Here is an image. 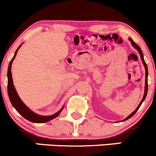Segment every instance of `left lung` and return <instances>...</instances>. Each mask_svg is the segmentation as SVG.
Segmentation results:
<instances>
[{"instance_id": "1", "label": "left lung", "mask_w": 156, "mask_h": 156, "mask_svg": "<svg viewBox=\"0 0 156 156\" xmlns=\"http://www.w3.org/2000/svg\"><path fill=\"white\" fill-rule=\"evenodd\" d=\"M129 40H130V41L131 42V44L133 45V48H136V50H138V52H139L140 55L141 60H142L143 63H144V67H145V69H146V84H145V91H144V97H143L142 100H141L139 106H137V108H136V109L134 110V112H132L131 114H130V115L128 116V117H127L126 119H124L123 121H126V120H127V119H130V118H131L132 116H133V115H134L135 113H136V112H137V110L139 109V108H140V106H141V104H142V103H143V102H144V100H145L146 97V94H147V91H148V79H147V78H148V69H147V65H146V63L145 60H144V53H143V52H142V50H141L140 48V47L138 46V45L136 44L135 43V42L133 41L132 40L131 38H129Z\"/></svg>"}]
</instances>
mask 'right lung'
Listing matches in <instances>:
<instances>
[{"instance_id":"right-lung-1","label":"right lung","mask_w":156,"mask_h":156,"mask_svg":"<svg viewBox=\"0 0 156 156\" xmlns=\"http://www.w3.org/2000/svg\"><path fill=\"white\" fill-rule=\"evenodd\" d=\"M22 44H20V46L17 48L16 50L15 54H14L13 57H12V59H11V61L10 62V64H9L8 66V70H7V78H8V81H7V92H8L9 98H10V100L11 103H12V106L16 108V110L23 118L27 119L29 122H33V123H44V122H50V120L55 119V118H56L59 115V113H60L61 112H62V110L63 109V107L61 108L59 111H58L57 112L55 113L54 115H52L43 116L36 114V113L33 112L31 110H30L29 108L23 103V102L22 101L21 99L20 98L19 95L17 94V92L16 90L15 87H14L13 82H12V73H11V67H12V61L15 59L17 52H18V50L20 49V47L22 46Z\"/></svg>"}]
</instances>
